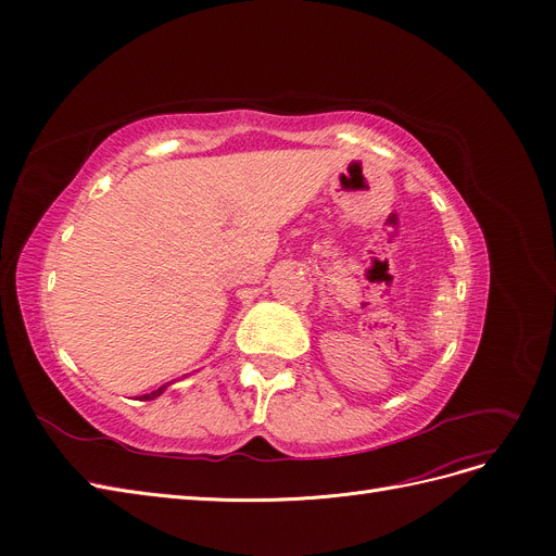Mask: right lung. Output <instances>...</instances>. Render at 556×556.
<instances>
[{
	"mask_svg": "<svg viewBox=\"0 0 556 556\" xmlns=\"http://www.w3.org/2000/svg\"><path fill=\"white\" fill-rule=\"evenodd\" d=\"M164 388H166V386H162V388H157V390H155V392H151V394H143V399H155V396H160V394H162V392H164Z\"/></svg>",
	"mask_w": 556,
	"mask_h": 556,
	"instance_id": "add662e5",
	"label": "right lung"
}]
</instances>
